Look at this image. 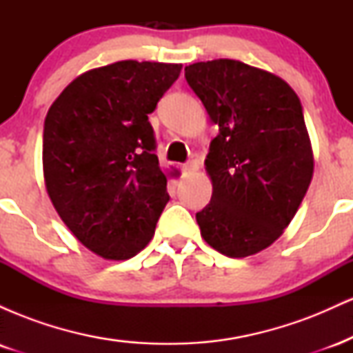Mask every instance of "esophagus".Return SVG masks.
Wrapping results in <instances>:
<instances>
[{"label":"esophagus","instance_id":"esophagus-1","mask_svg":"<svg viewBox=\"0 0 353 353\" xmlns=\"http://www.w3.org/2000/svg\"><path fill=\"white\" fill-rule=\"evenodd\" d=\"M197 169H199V161H189V163H185L184 165H182V172L184 174H192L196 172Z\"/></svg>","mask_w":353,"mask_h":353}]
</instances>
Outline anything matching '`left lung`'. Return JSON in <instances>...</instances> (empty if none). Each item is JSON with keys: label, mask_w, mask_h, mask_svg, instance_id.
I'll return each mask as SVG.
<instances>
[{"label": "left lung", "mask_w": 353, "mask_h": 353, "mask_svg": "<svg viewBox=\"0 0 353 353\" xmlns=\"http://www.w3.org/2000/svg\"><path fill=\"white\" fill-rule=\"evenodd\" d=\"M185 81L219 134L205 169L212 197L196 214L204 241L228 257H247L282 236L314 172L299 96L285 81L234 59L185 66Z\"/></svg>", "instance_id": "obj_1"}]
</instances>
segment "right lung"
Listing matches in <instances>:
<instances>
[{"instance_id":"obj_1","label":"right lung","mask_w":353,"mask_h":353,"mask_svg":"<svg viewBox=\"0 0 353 353\" xmlns=\"http://www.w3.org/2000/svg\"><path fill=\"white\" fill-rule=\"evenodd\" d=\"M181 68L129 59L91 70L61 92L44 119L52 205L81 244L109 261L143 250L169 202L148 114Z\"/></svg>"}]
</instances>
